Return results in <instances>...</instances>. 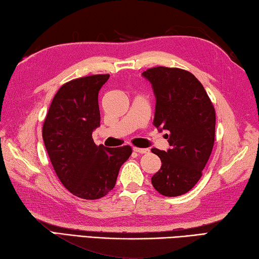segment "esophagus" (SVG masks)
<instances>
[{
  "label": "esophagus",
  "instance_id": "obj_1",
  "mask_svg": "<svg viewBox=\"0 0 259 259\" xmlns=\"http://www.w3.org/2000/svg\"><path fill=\"white\" fill-rule=\"evenodd\" d=\"M133 151L138 152V154H147V152H149V149H147V148H137V147H134L133 148Z\"/></svg>",
  "mask_w": 259,
  "mask_h": 259
}]
</instances>
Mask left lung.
<instances>
[{
	"label": "left lung",
	"mask_w": 259,
	"mask_h": 259,
	"mask_svg": "<svg viewBox=\"0 0 259 259\" xmlns=\"http://www.w3.org/2000/svg\"><path fill=\"white\" fill-rule=\"evenodd\" d=\"M156 99L154 126L167 139L169 148L151 151L162 162L151 178L164 196H180L201 179L214 142L215 112L204 87L188 71L157 66L142 73Z\"/></svg>",
	"instance_id": "obj_1"
}]
</instances>
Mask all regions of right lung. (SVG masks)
<instances>
[{"label": "right lung", "instance_id": "obj_1", "mask_svg": "<svg viewBox=\"0 0 259 259\" xmlns=\"http://www.w3.org/2000/svg\"><path fill=\"white\" fill-rule=\"evenodd\" d=\"M109 77L95 74L63 84L54 96L42 128L59 180L70 193L84 200L105 196L132 154L130 146H96L92 138L101 121L99 92Z\"/></svg>", "mask_w": 259, "mask_h": 259}]
</instances>
